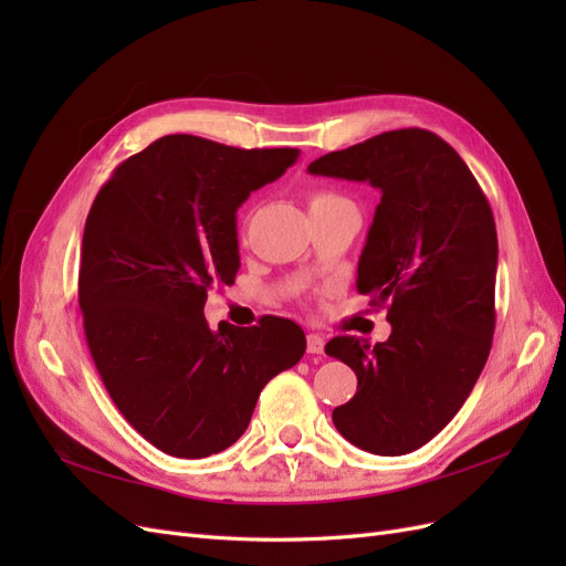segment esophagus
<instances>
[{
  "mask_svg": "<svg viewBox=\"0 0 566 566\" xmlns=\"http://www.w3.org/2000/svg\"><path fill=\"white\" fill-rule=\"evenodd\" d=\"M323 347H325V342L318 333H312L310 337H306V352L310 354H323Z\"/></svg>",
  "mask_w": 566,
  "mask_h": 566,
  "instance_id": "34e87169",
  "label": "esophagus"
}]
</instances>
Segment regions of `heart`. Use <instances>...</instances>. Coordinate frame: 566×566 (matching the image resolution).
Returning a JSON list of instances; mask_svg holds the SVG:
<instances>
[{
	"label": "heart",
	"mask_w": 566,
	"mask_h": 566,
	"mask_svg": "<svg viewBox=\"0 0 566 566\" xmlns=\"http://www.w3.org/2000/svg\"><path fill=\"white\" fill-rule=\"evenodd\" d=\"M339 200H345V198H339L331 191H314L310 196V212L316 210V208H325V205H331V202H339Z\"/></svg>",
	"instance_id": "obj_1"
}]
</instances>
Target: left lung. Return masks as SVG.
<instances>
[{"instance_id": "obj_1", "label": "left lung", "mask_w": 566, "mask_h": 566, "mask_svg": "<svg viewBox=\"0 0 566 566\" xmlns=\"http://www.w3.org/2000/svg\"><path fill=\"white\" fill-rule=\"evenodd\" d=\"M310 172L368 181L382 193L356 290L387 304L391 335L378 345L354 335L325 345L358 380L333 422L368 453H410L451 422L491 352L499 266L491 205L458 153L418 127L333 150Z\"/></svg>"}]
</instances>
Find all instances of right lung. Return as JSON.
<instances>
[{
    "label": "right lung",
    "mask_w": 566,
    "mask_h": 566,
    "mask_svg": "<svg viewBox=\"0 0 566 566\" xmlns=\"http://www.w3.org/2000/svg\"><path fill=\"white\" fill-rule=\"evenodd\" d=\"M297 158L169 134L119 163L92 205L77 281L84 335L119 413L167 455L229 449L264 385L306 349L287 318L210 331L202 314L241 266L238 208Z\"/></svg>",
    "instance_id": "add662e5"
}]
</instances>
